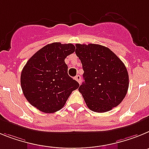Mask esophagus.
Returning <instances> with one entry per match:
<instances>
[{
  "label": "esophagus",
  "mask_w": 149,
  "mask_h": 149,
  "mask_svg": "<svg viewBox=\"0 0 149 149\" xmlns=\"http://www.w3.org/2000/svg\"><path fill=\"white\" fill-rule=\"evenodd\" d=\"M75 79L79 82V84L81 83V76H80L79 75H76V76H75Z\"/></svg>",
  "instance_id": "esophagus-1"
}]
</instances>
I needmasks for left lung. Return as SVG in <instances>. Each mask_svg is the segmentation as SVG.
I'll use <instances>...</instances> for the list:
<instances>
[{"label": "left lung", "instance_id": "obj_1", "mask_svg": "<svg viewBox=\"0 0 149 149\" xmlns=\"http://www.w3.org/2000/svg\"><path fill=\"white\" fill-rule=\"evenodd\" d=\"M76 48L85 80L79 91L87 107L94 112H105L119 105L129 87L128 73L124 63L101 45L77 43Z\"/></svg>", "mask_w": 149, "mask_h": 149}]
</instances>
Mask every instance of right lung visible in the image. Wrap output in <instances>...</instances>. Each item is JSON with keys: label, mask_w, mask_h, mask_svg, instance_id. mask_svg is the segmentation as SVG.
<instances>
[{"label": "right lung", "mask_w": 149, "mask_h": 149, "mask_svg": "<svg viewBox=\"0 0 149 149\" xmlns=\"http://www.w3.org/2000/svg\"><path fill=\"white\" fill-rule=\"evenodd\" d=\"M75 52L73 44L52 42L37 51L21 73V87L27 100L41 112L53 113L65 105L79 84L67 73L64 59Z\"/></svg>", "instance_id": "1"}]
</instances>
